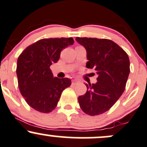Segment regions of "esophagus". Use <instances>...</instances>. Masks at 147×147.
I'll list each match as a JSON object with an SVG mask.
<instances>
[{
    "mask_svg": "<svg viewBox=\"0 0 147 147\" xmlns=\"http://www.w3.org/2000/svg\"><path fill=\"white\" fill-rule=\"evenodd\" d=\"M78 83H79V81H78V80H76V79L72 80V84L73 85H76V84H78Z\"/></svg>",
    "mask_w": 147,
    "mask_h": 147,
    "instance_id": "esophagus-1",
    "label": "esophagus"
}]
</instances>
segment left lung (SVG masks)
Returning a JSON list of instances; mask_svg holds the SVG:
<instances>
[{"label": "left lung", "instance_id": "1", "mask_svg": "<svg viewBox=\"0 0 147 147\" xmlns=\"http://www.w3.org/2000/svg\"><path fill=\"white\" fill-rule=\"evenodd\" d=\"M87 52L86 67L98 74L96 84H86L87 91L78 97L81 110L89 115H98L110 110L126 86L129 74L127 54L118 45L107 39L76 37Z\"/></svg>", "mask_w": 147, "mask_h": 147}]
</instances>
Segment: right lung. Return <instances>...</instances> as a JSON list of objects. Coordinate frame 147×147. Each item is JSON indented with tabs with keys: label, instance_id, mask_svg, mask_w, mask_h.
I'll return each mask as SVG.
<instances>
[{
	"label": "right lung",
	"instance_id": "add662e5",
	"mask_svg": "<svg viewBox=\"0 0 147 147\" xmlns=\"http://www.w3.org/2000/svg\"><path fill=\"white\" fill-rule=\"evenodd\" d=\"M74 42L72 37L42 39L28 47L18 57V87L34 110L50 113L57 107L63 90L71 84L69 78L54 77L49 67L59 61L61 50Z\"/></svg>",
	"mask_w": 147,
	"mask_h": 147
}]
</instances>
